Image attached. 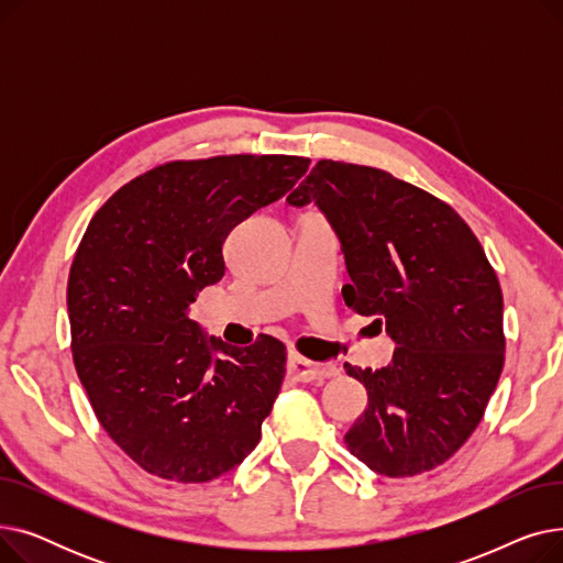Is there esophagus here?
<instances>
[{"instance_id":"34e87169","label":"esophagus","mask_w":563,"mask_h":563,"mask_svg":"<svg viewBox=\"0 0 563 563\" xmlns=\"http://www.w3.org/2000/svg\"><path fill=\"white\" fill-rule=\"evenodd\" d=\"M287 367H289V374H291L294 378H299V380H303V383H310V380H327V378L338 376V367H335V365L312 363V361L299 356V353H291L289 361H287Z\"/></svg>"}]
</instances>
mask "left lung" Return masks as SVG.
Segmentation results:
<instances>
[{
  "label": "left lung",
  "instance_id": "1",
  "mask_svg": "<svg viewBox=\"0 0 563 563\" xmlns=\"http://www.w3.org/2000/svg\"><path fill=\"white\" fill-rule=\"evenodd\" d=\"M287 200L329 217L351 278L344 303L397 344L388 367L344 363L369 397L349 452L386 477L442 465L482 422L505 367V301L475 232L448 202L361 164L319 159Z\"/></svg>",
  "mask_w": 563,
  "mask_h": 563
}]
</instances>
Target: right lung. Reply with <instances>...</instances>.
Masks as SVG:
<instances>
[{"mask_svg":"<svg viewBox=\"0 0 563 563\" xmlns=\"http://www.w3.org/2000/svg\"><path fill=\"white\" fill-rule=\"evenodd\" d=\"M308 157L219 155L136 175L88 223L68 276L70 349L109 438L139 467L202 484L257 445L287 349L207 340L187 317L225 274L228 232L285 196Z\"/></svg>","mask_w":563,"mask_h":563,"instance_id":"1","label":"right lung"}]
</instances>
